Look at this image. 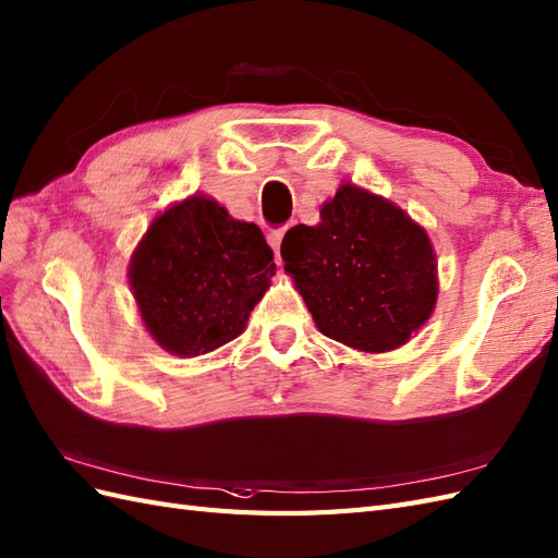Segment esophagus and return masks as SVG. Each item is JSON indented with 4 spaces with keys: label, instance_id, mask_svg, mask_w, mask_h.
I'll return each mask as SVG.
<instances>
[{
    "label": "esophagus",
    "instance_id": "1",
    "mask_svg": "<svg viewBox=\"0 0 558 558\" xmlns=\"http://www.w3.org/2000/svg\"><path fill=\"white\" fill-rule=\"evenodd\" d=\"M283 234H287V227L271 229V232L267 234L269 246H271V251H275V260H277V265H281V255H279V248H281V239H283Z\"/></svg>",
    "mask_w": 558,
    "mask_h": 558
}]
</instances>
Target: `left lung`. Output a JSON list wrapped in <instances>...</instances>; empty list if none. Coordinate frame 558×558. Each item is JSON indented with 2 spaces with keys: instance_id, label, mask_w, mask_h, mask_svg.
Masks as SVG:
<instances>
[{
  "instance_id": "left-lung-1",
  "label": "left lung",
  "mask_w": 558,
  "mask_h": 558,
  "mask_svg": "<svg viewBox=\"0 0 558 558\" xmlns=\"http://www.w3.org/2000/svg\"><path fill=\"white\" fill-rule=\"evenodd\" d=\"M281 257L317 329L350 348H398L436 307V255L426 232L355 184L324 203L317 227L289 229Z\"/></svg>"
}]
</instances>
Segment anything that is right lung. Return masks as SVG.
<instances>
[{
	"instance_id": "1",
	"label": "right lung",
	"mask_w": 558,
	"mask_h": 558,
	"mask_svg": "<svg viewBox=\"0 0 558 558\" xmlns=\"http://www.w3.org/2000/svg\"><path fill=\"white\" fill-rule=\"evenodd\" d=\"M260 227L206 196L158 215L132 255L130 283L146 329L166 350L196 357L246 329L277 265Z\"/></svg>"
}]
</instances>
